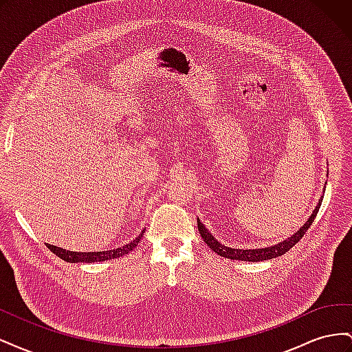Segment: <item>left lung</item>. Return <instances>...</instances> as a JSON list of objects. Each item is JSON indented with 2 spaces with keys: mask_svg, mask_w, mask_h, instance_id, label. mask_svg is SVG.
I'll return each mask as SVG.
<instances>
[{
  "mask_svg": "<svg viewBox=\"0 0 352 352\" xmlns=\"http://www.w3.org/2000/svg\"><path fill=\"white\" fill-rule=\"evenodd\" d=\"M322 206V198L318 199L316 208L313 210L311 216L308 217V220L304 223V225L298 229L294 235H291L289 238H286L282 242H278L274 245H270V247H265V248H255V250H241V248H230L226 247V245H223L221 242H219L214 236L211 235L210 230L202 225L198 219V230H199V235L201 238L204 239V242L208 245V247L214 251L216 254L221 255V257L225 258H230V260H239V261H252V263H257V261H264V260H272L276 257H280L285 252L289 251L294 245L300 241L304 233L308 230V228L311 226V223L314 221V217L317 216L318 208Z\"/></svg>",
  "mask_w": 352,
  "mask_h": 352,
  "instance_id": "left-lung-1",
  "label": "left lung"
}]
</instances>
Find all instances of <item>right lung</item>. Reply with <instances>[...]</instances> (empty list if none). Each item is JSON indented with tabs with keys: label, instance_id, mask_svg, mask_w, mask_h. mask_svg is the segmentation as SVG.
Instances as JSON below:
<instances>
[{
	"label": "right lung",
	"instance_id": "add662e5",
	"mask_svg": "<svg viewBox=\"0 0 352 352\" xmlns=\"http://www.w3.org/2000/svg\"><path fill=\"white\" fill-rule=\"evenodd\" d=\"M145 233V229L138 235L133 241H131L129 243L123 245V247L114 248V250H107V251H95V252H74V251H67L63 250L60 247H56V245H50L48 248L51 252H54L57 257H60L61 260H65L67 263H97V261H107L111 258H117L122 257V255L131 252L138 242L141 241L142 235Z\"/></svg>",
	"mask_w": 352,
	"mask_h": 352
}]
</instances>
